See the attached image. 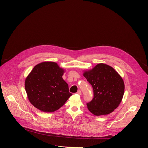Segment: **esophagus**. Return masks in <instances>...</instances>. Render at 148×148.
<instances>
[{"label": "esophagus", "instance_id": "1", "mask_svg": "<svg viewBox=\"0 0 148 148\" xmlns=\"http://www.w3.org/2000/svg\"><path fill=\"white\" fill-rule=\"evenodd\" d=\"M77 94H78V95H81V91H80V90H78V91H77Z\"/></svg>", "mask_w": 148, "mask_h": 148}]
</instances>
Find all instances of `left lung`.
<instances>
[{"instance_id": "1", "label": "left lung", "mask_w": 148, "mask_h": 148, "mask_svg": "<svg viewBox=\"0 0 148 148\" xmlns=\"http://www.w3.org/2000/svg\"><path fill=\"white\" fill-rule=\"evenodd\" d=\"M94 92L92 99L87 103V108L97 116L107 115L116 109L122 101L125 86L122 78L111 66L97 64L84 73Z\"/></svg>"}]
</instances>
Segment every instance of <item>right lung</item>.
<instances>
[{"mask_svg":"<svg viewBox=\"0 0 148 148\" xmlns=\"http://www.w3.org/2000/svg\"><path fill=\"white\" fill-rule=\"evenodd\" d=\"M64 70L54 62L36 65L25 81V90L31 103L45 112L60 108L72 95L62 79Z\"/></svg>","mask_w":148,"mask_h":148,"instance_id":"add662e5","label":"right lung"}]
</instances>
